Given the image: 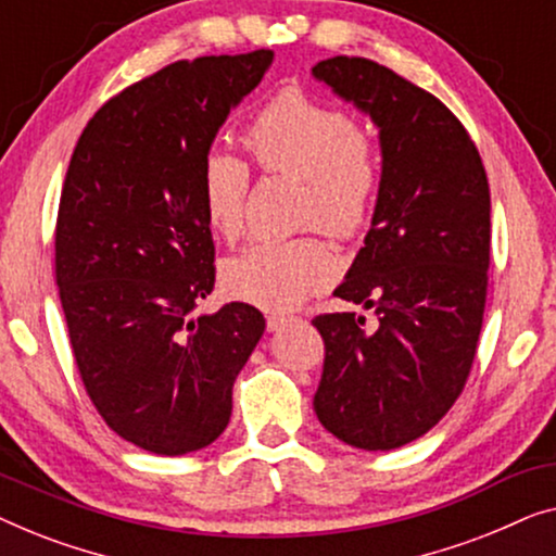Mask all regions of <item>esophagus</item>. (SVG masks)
I'll use <instances>...</instances> for the list:
<instances>
[{"instance_id": "1", "label": "esophagus", "mask_w": 556, "mask_h": 556, "mask_svg": "<svg viewBox=\"0 0 556 556\" xmlns=\"http://www.w3.org/2000/svg\"><path fill=\"white\" fill-rule=\"evenodd\" d=\"M289 323H294V317L279 315V312H271V315L267 317V330L269 332H277V330H281V327H287Z\"/></svg>"}]
</instances>
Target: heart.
Returning a JSON list of instances; mask_svg holds the SVG:
<instances>
[{
	"mask_svg": "<svg viewBox=\"0 0 556 556\" xmlns=\"http://www.w3.org/2000/svg\"><path fill=\"white\" fill-rule=\"evenodd\" d=\"M244 143L267 174L302 178V218L338 237H355L370 222L380 189L378 155L338 108L289 88L262 108ZM247 191V163L211 151L201 166V201L218 237L237 239L244 229ZM334 275L338 260L315 237L260 239L224 262L222 287L262 309H292Z\"/></svg>",
	"mask_w": 556,
	"mask_h": 556,
	"instance_id": "heart-1",
	"label": "heart"
}]
</instances>
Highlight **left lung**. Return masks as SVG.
<instances>
[{
	"mask_svg": "<svg viewBox=\"0 0 556 556\" xmlns=\"http://www.w3.org/2000/svg\"><path fill=\"white\" fill-rule=\"evenodd\" d=\"M312 77L378 128L380 189L340 300L375 309L312 319L325 342L315 413L363 451H393L441 420L471 370L491 244L486 170L431 92L365 58H330Z\"/></svg>",
	"mask_w": 556,
	"mask_h": 556,
	"instance_id": "1",
	"label": "left lung"
}]
</instances>
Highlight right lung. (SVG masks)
I'll return each mask as SVG.
<instances>
[{"mask_svg":"<svg viewBox=\"0 0 556 556\" xmlns=\"http://www.w3.org/2000/svg\"><path fill=\"white\" fill-rule=\"evenodd\" d=\"M271 50L174 62L92 115L70 159L54 275L90 401L138 448L184 456L231 418L264 332L244 302L193 315L214 289L201 166Z\"/></svg>","mask_w":556,"mask_h":556,"instance_id":"1","label":"right lung"}]
</instances>
